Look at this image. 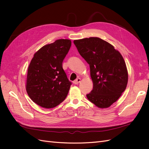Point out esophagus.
<instances>
[{
    "label": "esophagus",
    "mask_w": 149,
    "mask_h": 149,
    "mask_svg": "<svg viewBox=\"0 0 149 149\" xmlns=\"http://www.w3.org/2000/svg\"><path fill=\"white\" fill-rule=\"evenodd\" d=\"M80 81H81V79L80 78H77L74 81V84H79V83H80Z\"/></svg>",
    "instance_id": "esophagus-1"
}]
</instances>
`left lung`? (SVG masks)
Listing matches in <instances>:
<instances>
[{
  "mask_svg": "<svg viewBox=\"0 0 149 149\" xmlns=\"http://www.w3.org/2000/svg\"><path fill=\"white\" fill-rule=\"evenodd\" d=\"M79 54L89 65L93 83L88 100L99 108L110 107L120 97L128 82V71L120 52L100 38L75 40Z\"/></svg>",
  "mask_w": 149,
  "mask_h": 149,
  "instance_id": "1",
  "label": "left lung"
}]
</instances>
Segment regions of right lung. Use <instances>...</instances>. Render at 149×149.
<instances>
[{"mask_svg": "<svg viewBox=\"0 0 149 149\" xmlns=\"http://www.w3.org/2000/svg\"><path fill=\"white\" fill-rule=\"evenodd\" d=\"M71 45L70 40H56L34 54L28 67L25 88L29 96L38 106L53 108L67 96L71 83L62 63Z\"/></svg>", "mask_w": 149, "mask_h": 149, "instance_id": "add662e5", "label": "right lung"}]
</instances>
